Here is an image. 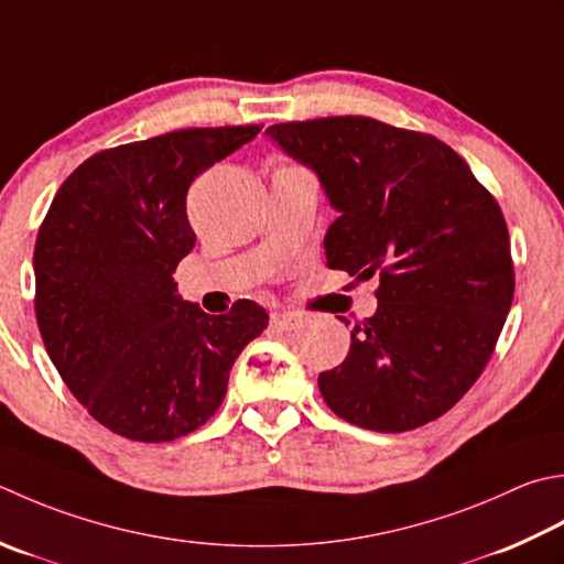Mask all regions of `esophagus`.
<instances>
[{"instance_id": "34e87169", "label": "esophagus", "mask_w": 564, "mask_h": 564, "mask_svg": "<svg viewBox=\"0 0 564 564\" xmlns=\"http://www.w3.org/2000/svg\"><path fill=\"white\" fill-rule=\"evenodd\" d=\"M301 323H303V319L293 315V313H273L271 315V327L281 329V333H291V329L301 327Z\"/></svg>"}]
</instances>
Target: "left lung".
<instances>
[{
	"label": "left lung",
	"mask_w": 564,
	"mask_h": 564,
	"mask_svg": "<svg viewBox=\"0 0 564 564\" xmlns=\"http://www.w3.org/2000/svg\"><path fill=\"white\" fill-rule=\"evenodd\" d=\"M267 137L337 209L327 267L379 273L377 313L351 329L347 359L317 377L325 403L377 433L435 421L479 379L511 311L499 203L447 143L371 117L289 121Z\"/></svg>",
	"instance_id": "8db88e82"
}]
</instances>
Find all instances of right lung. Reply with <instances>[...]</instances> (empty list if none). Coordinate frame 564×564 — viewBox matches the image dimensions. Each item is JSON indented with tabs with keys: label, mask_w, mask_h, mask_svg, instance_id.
<instances>
[{
	"label": "right lung",
	"mask_w": 564,
	"mask_h": 564,
	"mask_svg": "<svg viewBox=\"0 0 564 564\" xmlns=\"http://www.w3.org/2000/svg\"><path fill=\"white\" fill-rule=\"evenodd\" d=\"M259 131L181 129L99 151L43 219L33 249L43 345L75 399L121 437L171 443L205 425L231 364L269 325L251 301L207 315L173 281L195 247L187 187Z\"/></svg>",
	"instance_id": "obj_1"
}]
</instances>
